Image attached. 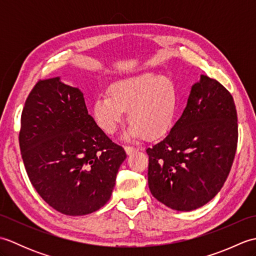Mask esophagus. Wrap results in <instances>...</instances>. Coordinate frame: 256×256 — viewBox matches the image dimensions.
Segmentation results:
<instances>
[{"mask_svg": "<svg viewBox=\"0 0 256 256\" xmlns=\"http://www.w3.org/2000/svg\"><path fill=\"white\" fill-rule=\"evenodd\" d=\"M124 148H125V150H126V153H128V154H132L133 152L138 150V148H135L134 146H130V145H126V146H125Z\"/></svg>", "mask_w": 256, "mask_h": 256, "instance_id": "obj_1", "label": "esophagus"}]
</instances>
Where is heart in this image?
Masks as SVG:
<instances>
[{
	"instance_id": "obj_1",
	"label": "heart",
	"mask_w": 256,
	"mask_h": 256,
	"mask_svg": "<svg viewBox=\"0 0 256 256\" xmlns=\"http://www.w3.org/2000/svg\"><path fill=\"white\" fill-rule=\"evenodd\" d=\"M178 108V91L170 77L144 74L112 84L108 94H101L92 106L96 124L106 134H114L125 111L131 122L125 135L155 138L172 126Z\"/></svg>"
}]
</instances>
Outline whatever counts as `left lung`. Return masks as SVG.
I'll use <instances>...</instances> for the list:
<instances>
[{"label": "left lung", "instance_id": "8db88e82", "mask_svg": "<svg viewBox=\"0 0 256 256\" xmlns=\"http://www.w3.org/2000/svg\"><path fill=\"white\" fill-rule=\"evenodd\" d=\"M238 136L231 94L219 81L201 76L170 132L146 150L152 194L178 211L209 202L229 176Z\"/></svg>", "mask_w": 256, "mask_h": 256}]
</instances>
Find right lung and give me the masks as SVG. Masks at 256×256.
<instances>
[{
  "instance_id": "1",
  "label": "right lung",
  "mask_w": 256,
  "mask_h": 256,
  "mask_svg": "<svg viewBox=\"0 0 256 256\" xmlns=\"http://www.w3.org/2000/svg\"><path fill=\"white\" fill-rule=\"evenodd\" d=\"M22 158L36 192L58 212L84 216L112 194L126 157L88 114L82 92L59 78L40 80L20 116Z\"/></svg>"
}]
</instances>
